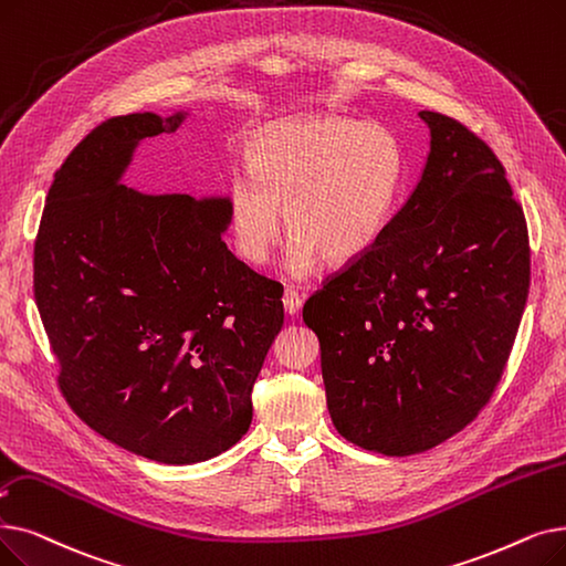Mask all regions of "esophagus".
Wrapping results in <instances>:
<instances>
[{
  "instance_id": "34e87169",
  "label": "esophagus",
  "mask_w": 566,
  "mask_h": 566,
  "mask_svg": "<svg viewBox=\"0 0 566 566\" xmlns=\"http://www.w3.org/2000/svg\"><path fill=\"white\" fill-rule=\"evenodd\" d=\"M282 303H284V312L289 316H296L303 307V298L296 293V289H284V296H282Z\"/></svg>"
}]
</instances>
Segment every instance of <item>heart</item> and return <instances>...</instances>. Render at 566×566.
Returning <instances> with one entry per match:
<instances>
[{
  "mask_svg": "<svg viewBox=\"0 0 566 566\" xmlns=\"http://www.w3.org/2000/svg\"><path fill=\"white\" fill-rule=\"evenodd\" d=\"M248 161L227 196L235 252L268 263L286 214L293 277L316 273L326 256L349 263L370 252L396 212L405 166L388 127L344 115L270 122L252 136Z\"/></svg>",
  "mask_w": 566,
  "mask_h": 566,
  "instance_id": "b5f03b06",
  "label": "heart"
}]
</instances>
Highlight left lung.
<instances>
[{"mask_svg": "<svg viewBox=\"0 0 566 566\" xmlns=\"http://www.w3.org/2000/svg\"><path fill=\"white\" fill-rule=\"evenodd\" d=\"M419 117L430 150L409 199L303 307L333 426L384 455L428 451L474 421L530 289L527 227L504 166L460 122Z\"/></svg>", "mask_w": 566, "mask_h": 566, "instance_id": "8db88e82", "label": "left lung"}]
</instances>
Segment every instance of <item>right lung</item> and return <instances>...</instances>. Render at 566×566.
Segmentation results:
<instances>
[{
  "mask_svg": "<svg viewBox=\"0 0 566 566\" xmlns=\"http://www.w3.org/2000/svg\"><path fill=\"white\" fill-rule=\"evenodd\" d=\"M189 108L113 117L48 189L34 298L60 386L113 444L164 464L229 451L252 423V388L284 326L282 291L222 240L229 193H147L125 176L145 138Z\"/></svg>",
  "mask_w": 566,
  "mask_h": 566,
  "instance_id": "add662e5",
  "label": "right lung"
}]
</instances>
